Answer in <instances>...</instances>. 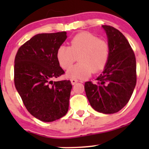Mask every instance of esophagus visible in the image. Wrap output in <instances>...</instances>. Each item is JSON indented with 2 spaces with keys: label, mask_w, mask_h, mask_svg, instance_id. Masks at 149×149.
<instances>
[{
  "label": "esophagus",
  "mask_w": 149,
  "mask_h": 149,
  "mask_svg": "<svg viewBox=\"0 0 149 149\" xmlns=\"http://www.w3.org/2000/svg\"><path fill=\"white\" fill-rule=\"evenodd\" d=\"M70 81H71V84H73V85H74V84H76V83H77L78 80L77 79H70Z\"/></svg>",
  "instance_id": "1"
}]
</instances>
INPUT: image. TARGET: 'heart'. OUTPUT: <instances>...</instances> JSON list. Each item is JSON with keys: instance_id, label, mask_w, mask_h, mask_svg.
<instances>
[{"instance_id": "heart-1", "label": "heart", "mask_w": 149, "mask_h": 149, "mask_svg": "<svg viewBox=\"0 0 149 149\" xmlns=\"http://www.w3.org/2000/svg\"><path fill=\"white\" fill-rule=\"evenodd\" d=\"M110 56L109 43L89 32L76 34L69 42V47L61 45L56 51L58 64L67 70L78 58L79 63L66 73L69 79H85L91 73H97L105 68Z\"/></svg>"}]
</instances>
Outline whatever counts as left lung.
I'll list each match as a JSON object with an SVG mask.
<instances>
[{
  "label": "left lung",
  "instance_id": "8db88e82",
  "mask_svg": "<svg viewBox=\"0 0 149 149\" xmlns=\"http://www.w3.org/2000/svg\"><path fill=\"white\" fill-rule=\"evenodd\" d=\"M110 46V56L102 74L96 81L84 84L91 106L97 112L113 114L130 100L136 84L134 52L124 35L113 26L103 25Z\"/></svg>",
  "mask_w": 149,
  "mask_h": 149
}]
</instances>
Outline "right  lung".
I'll return each instance as SVG.
<instances>
[{
    "label": "right lung",
    "mask_w": 149,
    "mask_h": 149,
    "mask_svg": "<svg viewBox=\"0 0 149 149\" xmlns=\"http://www.w3.org/2000/svg\"><path fill=\"white\" fill-rule=\"evenodd\" d=\"M66 31L34 36L19 48L15 58L14 84L25 107L34 118L52 122L66 115L72 84L52 81L65 73L56 51L67 38Z\"/></svg>",
    "instance_id": "1"
}]
</instances>
